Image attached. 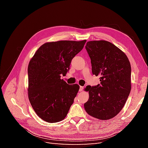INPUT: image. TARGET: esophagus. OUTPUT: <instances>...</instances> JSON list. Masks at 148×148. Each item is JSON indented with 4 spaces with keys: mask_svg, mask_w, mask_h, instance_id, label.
Segmentation results:
<instances>
[{
    "mask_svg": "<svg viewBox=\"0 0 148 148\" xmlns=\"http://www.w3.org/2000/svg\"><path fill=\"white\" fill-rule=\"evenodd\" d=\"M83 90V86H79V91H82Z\"/></svg>",
    "mask_w": 148,
    "mask_h": 148,
    "instance_id": "34e87169",
    "label": "esophagus"
}]
</instances>
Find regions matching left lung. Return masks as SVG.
I'll return each mask as SVG.
<instances>
[{"label": "left lung", "instance_id": "obj_1", "mask_svg": "<svg viewBox=\"0 0 148 148\" xmlns=\"http://www.w3.org/2000/svg\"><path fill=\"white\" fill-rule=\"evenodd\" d=\"M91 59L92 72L101 84L87 86L86 112L99 120L114 118L123 109L131 91V65L126 54L111 42L88 41L85 46Z\"/></svg>", "mask_w": 148, "mask_h": 148}]
</instances>
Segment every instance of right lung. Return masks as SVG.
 Segmentation results:
<instances>
[{
  "label": "right lung",
  "instance_id": "obj_1",
  "mask_svg": "<svg viewBox=\"0 0 148 148\" xmlns=\"http://www.w3.org/2000/svg\"><path fill=\"white\" fill-rule=\"evenodd\" d=\"M86 40L44 43L35 52L28 67V98L39 117L48 123L64 120L79 91L77 84L69 85L61 75L70 69L73 58Z\"/></svg>",
  "mask_w": 148,
  "mask_h": 148
}]
</instances>
